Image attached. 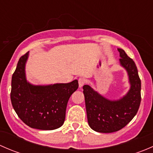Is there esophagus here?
Segmentation results:
<instances>
[{
  "instance_id": "obj_1",
  "label": "esophagus",
  "mask_w": 153,
  "mask_h": 153,
  "mask_svg": "<svg viewBox=\"0 0 153 153\" xmlns=\"http://www.w3.org/2000/svg\"><path fill=\"white\" fill-rule=\"evenodd\" d=\"M85 83H86V81L84 78H78V85H79L80 88L82 87V86L85 84Z\"/></svg>"
}]
</instances>
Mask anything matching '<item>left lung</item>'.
Returning a JSON list of instances; mask_svg holds the SVG:
<instances>
[{"label":"left lung","mask_w":153,"mask_h":153,"mask_svg":"<svg viewBox=\"0 0 153 153\" xmlns=\"http://www.w3.org/2000/svg\"><path fill=\"white\" fill-rule=\"evenodd\" d=\"M120 65L126 71L130 87L117 100L105 98L90 85L83 86L88 124L95 132L110 133L124 128L135 117L141 104V80L133 60L118 49Z\"/></svg>","instance_id":"obj_1"}]
</instances>
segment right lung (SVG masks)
<instances>
[{
  "label": "right lung",
  "mask_w": 153,
  "mask_h": 153,
  "mask_svg": "<svg viewBox=\"0 0 153 153\" xmlns=\"http://www.w3.org/2000/svg\"><path fill=\"white\" fill-rule=\"evenodd\" d=\"M29 52L21 56L12 77L10 98L12 106L27 126L53 130L64 124L68 101L78 88L74 80L67 84L34 85L27 80L26 64Z\"/></svg>",
  "instance_id": "right-lung-1"
}]
</instances>
